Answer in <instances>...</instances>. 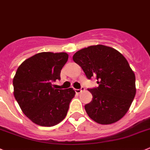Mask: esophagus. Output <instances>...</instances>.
Segmentation results:
<instances>
[{
	"label": "esophagus",
	"instance_id": "34e87169",
	"mask_svg": "<svg viewBox=\"0 0 150 150\" xmlns=\"http://www.w3.org/2000/svg\"><path fill=\"white\" fill-rule=\"evenodd\" d=\"M83 90H84V87H83V86H81V89H75V92H76L77 94H79V93H81V92Z\"/></svg>",
	"mask_w": 150,
	"mask_h": 150
}]
</instances>
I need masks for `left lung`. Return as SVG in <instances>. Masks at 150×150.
I'll return each mask as SVG.
<instances>
[{"label":"left lung","mask_w":150,"mask_h":150,"mask_svg":"<svg viewBox=\"0 0 150 150\" xmlns=\"http://www.w3.org/2000/svg\"><path fill=\"white\" fill-rule=\"evenodd\" d=\"M72 59L99 85L88 89L93 97L84 107L89 117L100 124L122 118L136 93L135 75L124 55L112 47L96 45L78 51Z\"/></svg>","instance_id":"8db88e82"}]
</instances>
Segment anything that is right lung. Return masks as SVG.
Wrapping results in <instances>:
<instances>
[{
  "instance_id": "right-lung-1",
  "label": "right lung",
  "mask_w": 150,
  "mask_h": 150,
  "mask_svg": "<svg viewBox=\"0 0 150 150\" xmlns=\"http://www.w3.org/2000/svg\"><path fill=\"white\" fill-rule=\"evenodd\" d=\"M68 58L66 52H40L25 60L17 69L14 96L25 115L38 125L52 127L67 115L75 90L54 89L52 83L61 79Z\"/></svg>"
}]
</instances>
